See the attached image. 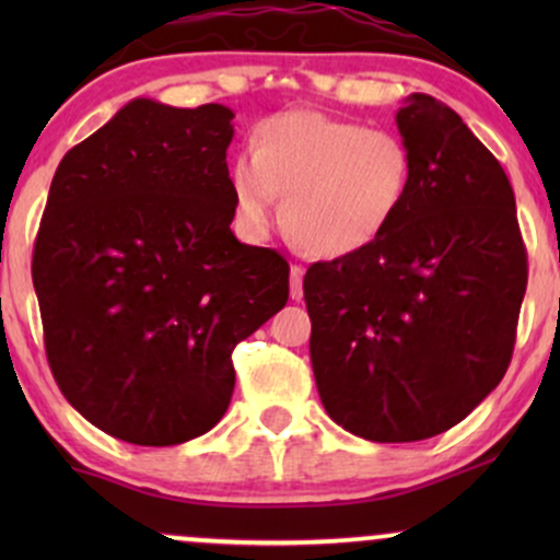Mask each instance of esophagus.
I'll return each instance as SVG.
<instances>
[{"label":"esophagus","mask_w":560,"mask_h":560,"mask_svg":"<svg viewBox=\"0 0 560 560\" xmlns=\"http://www.w3.org/2000/svg\"><path fill=\"white\" fill-rule=\"evenodd\" d=\"M302 271L300 266H292L289 268V294H292V300H302Z\"/></svg>","instance_id":"1"}]
</instances>
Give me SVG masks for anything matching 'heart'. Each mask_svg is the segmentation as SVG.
Returning <instances> with one entry per match:
<instances>
[{"label": "heart", "instance_id": "heart-1", "mask_svg": "<svg viewBox=\"0 0 560 560\" xmlns=\"http://www.w3.org/2000/svg\"><path fill=\"white\" fill-rule=\"evenodd\" d=\"M413 189V155L389 131L292 110L262 120L231 165L242 226L266 234L281 199L287 236L316 258H347L395 226Z\"/></svg>", "mask_w": 560, "mask_h": 560}]
</instances>
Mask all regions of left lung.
Wrapping results in <instances>:
<instances>
[{"label": "left lung", "mask_w": 560, "mask_h": 560, "mask_svg": "<svg viewBox=\"0 0 560 560\" xmlns=\"http://www.w3.org/2000/svg\"><path fill=\"white\" fill-rule=\"evenodd\" d=\"M395 120L413 155L400 218L302 281L320 402L371 442L464 421L505 376L526 292L516 197L492 152L429 94Z\"/></svg>", "instance_id": "1"}]
</instances>
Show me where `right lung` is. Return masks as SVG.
<instances>
[{
	"label": "right lung",
	"instance_id": "obj_1",
	"mask_svg": "<svg viewBox=\"0 0 560 560\" xmlns=\"http://www.w3.org/2000/svg\"><path fill=\"white\" fill-rule=\"evenodd\" d=\"M226 105L131 100L57 165L34 289L57 387L105 434L168 447L210 432L234 347L287 305L289 262L231 231Z\"/></svg>",
	"mask_w": 560,
	"mask_h": 560
}]
</instances>
